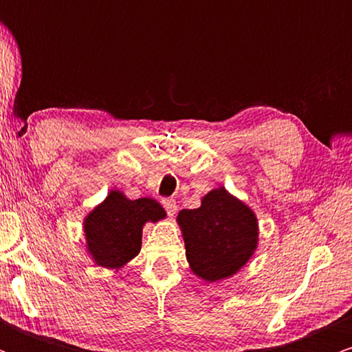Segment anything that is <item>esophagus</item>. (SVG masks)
<instances>
[{"mask_svg":"<svg viewBox=\"0 0 352 352\" xmlns=\"http://www.w3.org/2000/svg\"><path fill=\"white\" fill-rule=\"evenodd\" d=\"M162 204H164L165 210H167L168 215H170V217L175 215V212H177V201H175V199H165V200H162Z\"/></svg>","mask_w":352,"mask_h":352,"instance_id":"1","label":"esophagus"}]
</instances>
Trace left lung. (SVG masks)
I'll return each instance as SVG.
<instances>
[{"label": "left lung", "mask_w": 352, "mask_h": 352, "mask_svg": "<svg viewBox=\"0 0 352 352\" xmlns=\"http://www.w3.org/2000/svg\"><path fill=\"white\" fill-rule=\"evenodd\" d=\"M190 270L204 281L227 280L256 252L258 218L225 187L201 197L199 208L177 215Z\"/></svg>", "instance_id": "1"}]
</instances>
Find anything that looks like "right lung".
<instances>
[{
    "mask_svg": "<svg viewBox=\"0 0 352 352\" xmlns=\"http://www.w3.org/2000/svg\"><path fill=\"white\" fill-rule=\"evenodd\" d=\"M167 217L157 200H129L120 190H111L104 201L84 218L86 248L96 265L109 270L124 268L139 254L142 228Z\"/></svg>",
    "mask_w": 352,
    "mask_h": 352,
    "instance_id": "right-lung-1",
    "label": "right lung"
}]
</instances>
